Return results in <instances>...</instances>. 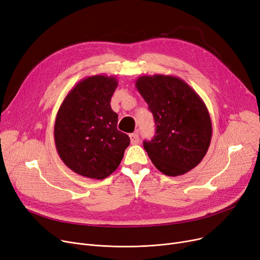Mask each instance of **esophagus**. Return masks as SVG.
I'll use <instances>...</instances> for the list:
<instances>
[{
	"instance_id": "34e87169",
	"label": "esophagus",
	"mask_w": 260,
	"mask_h": 260,
	"mask_svg": "<svg viewBox=\"0 0 260 260\" xmlns=\"http://www.w3.org/2000/svg\"><path fill=\"white\" fill-rule=\"evenodd\" d=\"M129 138H131V142L132 144H137L139 143V135L137 133H133L129 135Z\"/></svg>"
}]
</instances>
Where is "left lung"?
<instances>
[{
	"instance_id": "8db88e82",
	"label": "left lung",
	"mask_w": 260,
	"mask_h": 260,
	"mask_svg": "<svg viewBox=\"0 0 260 260\" xmlns=\"http://www.w3.org/2000/svg\"><path fill=\"white\" fill-rule=\"evenodd\" d=\"M135 85L156 123L154 138L143 142L156 169L175 177L197 167L212 138L211 117L199 94L175 76H141Z\"/></svg>"
}]
</instances>
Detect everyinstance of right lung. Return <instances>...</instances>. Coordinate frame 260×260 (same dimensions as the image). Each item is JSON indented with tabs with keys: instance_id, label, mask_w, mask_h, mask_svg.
Listing matches in <instances>:
<instances>
[{
	"instance_id": "obj_1",
	"label": "right lung",
	"mask_w": 260,
	"mask_h": 260,
	"mask_svg": "<svg viewBox=\"0 0 260 260\" xmlns=\"http://www.w3.org/2000/svg\"><path fill=\"white\" fill-rule=\"evenodd\" d=\"M116 77H86L67 93L54 122V143L67 168L86 178L104 179L117 170L129 137L117 128L111 99Z\"/></svg>"
}]
</instances>
